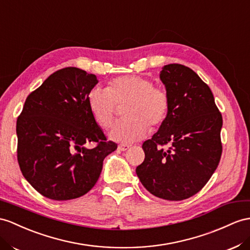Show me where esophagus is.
Returning a JSON list of instances; mask_svg holds the SVG:
<instances>
[{
	"label": "esophagus",
	"instance_id": "1",
	"mask_svg": "<svg viewBox=\"0 0 250 250\" xmlns=\"http://www.w3.org/2000/svg\"><path fill=\"white\" fill-rule=\"evenodd\" d=\"M130 148H131V145H126V144H120L118 146V150H120V151H126Z\"/></svg>",
	"mask_w": 250,
	"mask_h": 250
}]
</instances>
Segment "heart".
<instances>
[{
	"instance_id": "heart-1",
	"label": "heart",
	"mask_w": 250,
	"mask_h": 250,
	"mask_svg": "<svg viewBox=\"0 0 250 250\" xmlns=\"http://www.w3.org/2000/svg\"><path fill=\"white\" fill-rule=\"evenodd\" d=\"M127 101L125 107L126 118L114 125L111 139L120 143H133L149 132V125L155 129L167 119L171 99L164 87L154 86L150 78L139 75L116 77L107 87L95 86L88 93L87 102L93 117L102 129L110 127L116 112V104Z\"/></svg>"
}]
</instances>
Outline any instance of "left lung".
<instances>
[{"label": "left lung", "instance_id": "left-lung-1", "mask_svg": "<svg viewBox=\"0 0 250 250\" xmlns=\"http://www.w3.org/2000/svg\"><path fill=\"white\" fill-rule=\"evenodd\" d=\"M159 77L170 96V112L143 144L146 156L136 173L153 195L183 201L201 191L219 166L223 118L210 87L191 68L168 64Z\"/></svg>", "mask_w": 250, "mask_h": 250}]
</instances>
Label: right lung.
Returning <instances> with one entry per match:
<instances>
[{
  "mask_svg": "<svg viewBox=\"0 0 250 250\" xmlns=\"http://www.w3.org/2000/svg\"><path fill=\"white\" fill-rule=\"evenodd\" d=\"M97 77L77 67L50 75L31 92L17 120L18 163L40 194L55 201L80 197L100 176L104 159L117 149L89 111ZM94 142L93 149L85 145Z\"/></svg>",
  "mask_w": 250,
  "mask_h": 250,
  "instance_id": "add662e5",
  "label": "right lung"
}]
</instances>
